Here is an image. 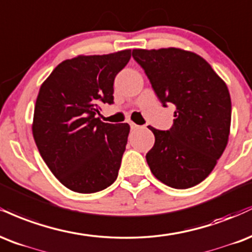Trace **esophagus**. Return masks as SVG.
I'll use <instances>...</instances> for the list:
<instances>
[{
  "label": "esophagus",
  "mask_w": 252,
  "mask_h": 252,
  "mask_svg": "<svg viewBox=\"0 0 252 252\" xmlns=\"http://www.w3.org/2000/svg\"><path fill=\"white\" fill-rule=\"evenodd\" d=\"M129 126H131L132 129H139V128H146V126H139L133 121H129Z\"/></svg>",
  "instance_id": "34e87169"
}]
</instances>
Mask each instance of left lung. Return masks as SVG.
<instances>
[{
	"label": "left lung",
	"instance_id": "1",
	"mask_svg": "<svg viewBox=\"0 0 252 252\" xmlns=\"http://www.w3.org/2000/svg\"><path fill=\"white\" fill-rule=\"evenodd\" d=\"M164 107L176 106L168 131L150 126L156 141L146 155L151 172L173 189H189L212 172L225 150L231 99L225 82L202 56L179 48L133 49Z\"/></svg>",
	"mask_w": 252,
	"mask_h": 252
}]
</instances>
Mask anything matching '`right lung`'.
<instances>
[{
	"label": "right lung",
	"mask_w": 252,
	"mask_h": 252,
	"mask_svg": "<svg viewBox=\"0 0 252 252\" xmlns=\"http://www.w3.org/2000/svg\"><path fill=\"white\" fill-rule=\"evenodd\" d=\"M131 49L79 55L62 61L41 85L32 137L59 182L79 193H94L115 182L125 152L128 124L102 123L100 103H113L114 79Z\"/></svg>",
	"instance_id": "obj_1"
}]
</instances>
